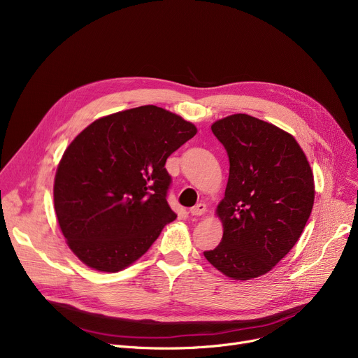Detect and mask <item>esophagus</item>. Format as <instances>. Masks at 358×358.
<instances>
[{"label":"esophagus","mask_w":358,"mask_h":358,"mask_svg":"<svg viewBox=\"0 0 358 358\" xmlns=\"http://www.w3.org/2000/svg\"><path fill=\"white\" fill-rule=\"evenodd\" d=\"M206 212V204L204 203H197L194 208H192L190 210H189V213L192 215V216H201L203 213Z\"/></svg>","instance_id":"esophagus-1"}]
</instances>
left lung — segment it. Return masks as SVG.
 <instances>
[{
  "mask_svg": "<svg viewBox=\"0 0 358 358\" xmlns=\"http://www.w3.org/2000/svg\"><path fill=\"white\" fill-rule=\"evenodd\" d=\"M229 158V178L216 215L222 242L204 251L210 264L234 280L268 273L287 255L310 216L315 185L306 155L280 127L248 115L212 124Z\"/></svg>",
  "mask_w": 358,
  "mask_h": 358,
  "instance_id": "left-lung-1",
  "label": "left lung"
}]
</instances>
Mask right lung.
<instances>
[{"label":"right lung","mask_w":358,"mask_h":358,"mask_svg":"<svg viewBox=\"0 0 358 358\" xmlns=\"http://www.w3.org/2000/svg\"><path fill=\"white\" fill-rule=\"evenodd\" d=\"M197 134L157 106L92 122L62 155L55 212L68 247L85 266L116 273L139 259L177 215L166 193V158Z\"/></svg>","instance_id":"add662e5"}]
</instances>
